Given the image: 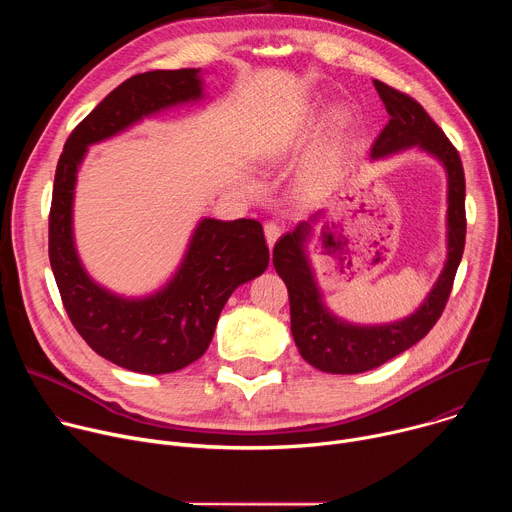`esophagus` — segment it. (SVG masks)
Returning a JSON list of instances; mask_svg holds the SVG:
<instances>
[{"label":"esophagus","instance_id":"obj_1","mask_svg":"<svg viewBox=\"0 0 512 512\" xmlns=\"http://www.w3.org/2000/svg\"><path fill=\"white\" fill-rule=\"evenodd\" d=\"M263 231H265V239H267V245H269V249H271V247L277 243V239L281 237V233H283V227H281V225H277V223H265Z\"/></svg>","mask_w":512,"mask_h":512}]
</instances>
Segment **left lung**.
<instances>
[{
	"mask_svg": "<svg viewBox=\"0 0 512 512\" xmlns=\"http://www.w3.org/2000/svg\"><path fill=\"white\" fill-rule=\"evenodd\" d=\"M373 85L391 119L373 143L371 160L417 148L442 164L448 180V255L440 277L415 312L385 324H354L326 306L308 255V243L326 223V210H316L275 243L273 265L289 291L291 336L306 362L332 375H356L377 369L417 344L446 308L466 243V180L456 148L417 101L381 81H373Z\"/></svg>",
	"mask_w": 512,
	"mask_h": 512,
	"instance_id": "8db88e82",
	"label": "left lung"
}]
</instances>
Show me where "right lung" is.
I'll list each match as a JSON object with an SVG mask.
<instances>
[{"instance_id":"add662e5","label":"right lung","mask_w":512,"mask_h":512,"mask_svg":"<svg viewBox=\"0 0 512 512\" xmlns=\"http://www.w3.org/2000/svg\"><path fill=\"white\" fill-rule=\"evenodd\" d=\"M204 99L200 68L141 72L111 91L64 143L56 166L48 255L64 310L103 358L143 375H166L198 360L233 291L269 265L263 227L253 218L218 221L202 216L180 265L145 296H123L85 269L72 227L75 188L91 145L143 119Z\"/></svg>"}]
</instances>
